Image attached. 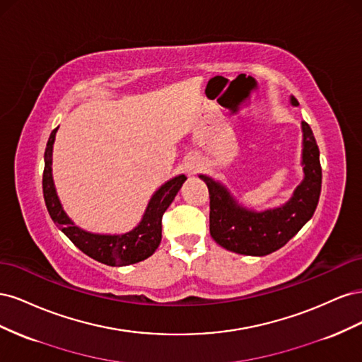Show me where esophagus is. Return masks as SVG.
Listing matches in <instances>:
<instances>
[{"label": "esophagus", "instance_id": "34e87169", "mask_svg": "<svg viewBox=\"0 0 362 362\" xmlns=\"http://www.w3.org/2000/svg\"><path fill=\"white\" fill-rule=\"evenodd\" d=\"M202 168V164L198 161V160H190L187 163V166H185V169H187V173L189 175H196Z\"/></svg>", "mask_w": 362, "mask_h": 362}]
</instances>
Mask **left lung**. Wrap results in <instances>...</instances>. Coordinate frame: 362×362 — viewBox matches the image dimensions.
Returning <instances> with one entry per match:
<instances>
[{
  "label": "left lung",
  "mask_w": 362,
  "mask_h": 362,
  "mask_svg": "<svg viewBox=\"0 0 362 362\" xmlns=\"http://www.w3.org/2000/svg\"><path fill=\"white\" fill-rule=\"evenodd\" d=\"M291 104L298 105L296 98ZM305 178L293 198L275 210L255 213L229 196L223 185L201 175L210 193V234L217 245L243 255L262 257L278 250L300 231L313 217L322 192L320 152L311 127L302 122Z\"/></svg>",
  "instance_id": "obj_1"
}]
</instances>
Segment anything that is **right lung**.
Here are the masks:
<instances>
[{
    "instance_id": "add662e5",
    "label": "right lung",
    "mask_w": 362,
    "mask_h": 362,
    "mask_svg": "<svg viewBox=\"0 0 362 362\" xmlns=\"http://www.w3.org/2000/svg\"><path fill=\"white\" fill-rule=\"evenodd\" d=\"M57 128L52 129L45 149V168H43V198L48 208V213L54 222L62 229L71 242L78 247L86 255L103 262L107 266H128L134 262L144 261L154 254L161 242V218L164 211L177 196L185 181L184 175L168 181L156 192L148 204L146 213L141 222L133 231L122 235H100L86 233L78 226L72 223L71 218L63 211L60 201L57 198L56 189H54L52 175H51V157L52 144L56 139Z\"/></svg>"
}]
</instances>
